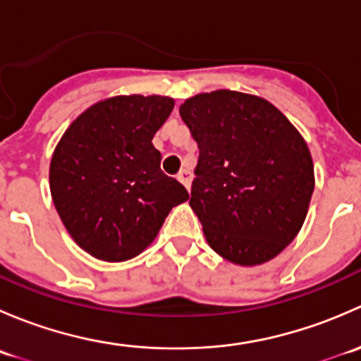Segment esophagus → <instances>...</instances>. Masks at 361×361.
<instances>
[{"label":"esophagus","instance_id":"1","mask_svg":"<svg viewBox=\"0 0 361 361\" xmlns=\"http://www.w3.org/2000/svg\"><path fill=\"white\" fill-rule=\"evenodd\" d=\"M178 181H180V183H183L187 190H190V185H192V173H190V171H187V169L180 171V174H178Z\"/></svg>","mask_w":361,"mask_h":361}]
</instances>
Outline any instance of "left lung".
Here are the masks:
<instances>
[{"mask_svg":"<svg viewBox=\"0 0 361 361\" xmlns=\"http://www.w3.org/2000/svg\"><path fill=\"white\" fill-rule=\"evenodd\" d=\"M199 147L190 207L207 245L232 264L258 265L300 231L314 190V166L298 134L262 97L214 90L180 106Z\"/></svg>","mask_w":361,"mask_h":361,"instance_id":"1","label":"left lung"}]
</instances>
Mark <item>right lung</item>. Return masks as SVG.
<instances>
[{"label":"right lung","mask_w":361,"mask_h":361,"mask_svg":"<svg viewBox=\"0 0 361 361\" xmlns=\"http://www.w3.org/2000/svg\"><path fill=\"white\" fill-rule=\"evenodd\" d=\"M174 108L171 97L118 96L83 111L50 162V192L76 245L99 260L136 257L164 220L188 199L160 171L155 133Z\"/></svg>","instance_id":"obj_1"}]
</instances>
